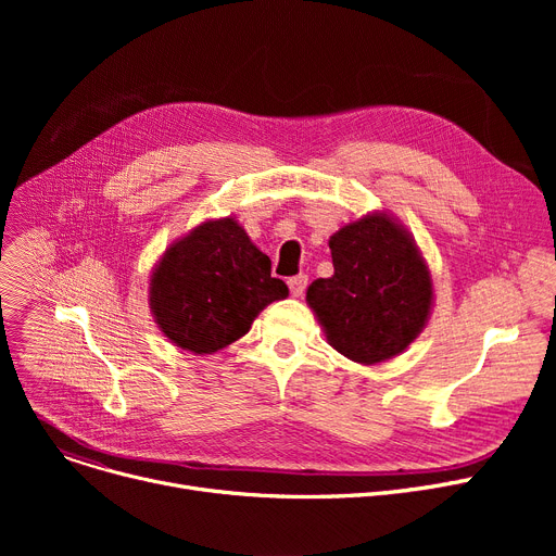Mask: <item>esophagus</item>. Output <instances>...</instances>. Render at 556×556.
Here are the masks:
<instances>
[{
    "instance_id": "34e87169",
    "label": "esophagus",
    "mask_w": 556,
    "mask_h": 556,
    "mask_svg": "<svg viewBox=\"0 0 556 556\" xmlns=\"http://www.w3.org/2000/svg\"><path fill=\"white\" fill-rule=\"evenodd\" d=\"M306 286H308V277H306V275H298V277H290V279H288L290 295H293V298H302Z\"/></svg>"
}]
</instances>
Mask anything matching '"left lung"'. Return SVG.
<instances>
[{"label":"left lung","mask_w":556,"mask_h":556,"mask_svg":"<svg viewBox=\"0 0 556 556\" xmlns=\"http://www.w3.org/2000/svg\"><path fill=\"white\" fill-rule=\"evenodd\" d=\"M333 277L315 279L306 302L333 349L356 363H383L424 329L432 281L413 239L386 214L336 231Z\"/></svg>","instance_id":"obj_1"}]
</instances>
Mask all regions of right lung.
Returning a JSON list of instances; mask_svg holds the SVG:
<instances>
[{
    "label": "right lung",
    "mask_w": 556,
    "mask_h": 556,
    "mask_svg": "<svg viewBox=\"0 0 556 556\" xmlns=\"http://www.w3.org/2000/svg\"><path fill=\"white\" fill-rule=\"evenodd\" d=\"M288 295L233 218L210 220L166 250L151 279V308L164 336L212 354L245 336L263 306Z\"/></svg>",
    "instance_id": "add662e5"
}]
</instances>
